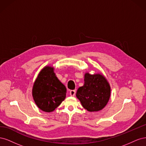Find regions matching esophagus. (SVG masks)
<instances>
[{"mask_svg":"<svg viewBox=\"0 0 146 146\" xmlns=\"http://www.w3.org/2000/svg\"><path fill=\"white\" fill-rule=\"evenodd\" d=\"M76 90H70L69 94L71 96H74L75 94H76Z\"/></svg>","mask_w":146,"mask_h":146,"instance_id":"1","label":"esophagus"}]
</instances>
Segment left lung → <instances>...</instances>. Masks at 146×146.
<instances>
[{"mask_svg": "<svg viewBox=\"0 0 146 146\" xmlns=\"http://www.w3.org/2000/svg\"><path fill=\"white\" fill-rule=\"evenodd\" d=\"M85 83L78 89L76 96L88 111H98L107 104L111 88L105 77L100 74H85Z\"/></svg>", "mask_w": 146, "mask_h": 146, "instance_id": "left-lung-1", "label": "left lung"}]
</instances>
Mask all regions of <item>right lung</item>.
I'll return each mask as SVG.
<instances>
[{"instance_id":"1","label":"right lung","mask_w":146,"mask_h":146,"mask_svg":"<svg viewBox=\"0 0 146 146\" xmlns=\"http://www.w3.org/2000/svg\"><path fill=\"white\" fill-rule=\"evenodd\" d=\"M66 88L55 76L54 68H44L35 80L32 96L38 107L45 112H52L64 100Z\"/></svg>"}]
</instances>
